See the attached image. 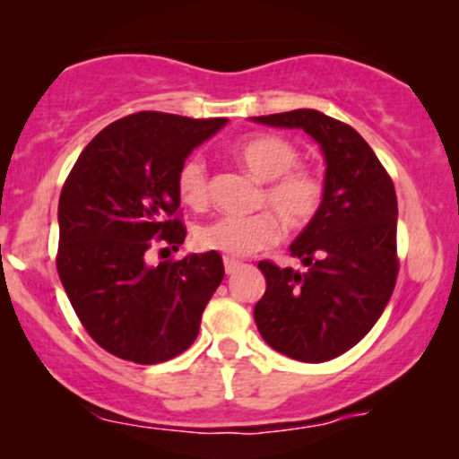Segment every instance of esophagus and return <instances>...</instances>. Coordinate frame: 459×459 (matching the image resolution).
<instances>
[{
  "label": "esophagus",
  "instance_id": "esophagus-1",
  "mask_svg": "<svg viewBox=\"0 0 459 459\" xmlns=\"http://www.w3.org/2000/svg\"><path fill=\"white\" fill-rule=\"evenodd\" d=\"M239 267H244V263L237 261V259H230V256H224V270H226V273L239 272Z\"/></svg>",
  "mask_w": 459,
  "mask_h": 459
}]
</instances>
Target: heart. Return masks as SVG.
<instances>
[{"label": "heart", "instance_id": "obj_1", "mask_svg": "<svg viewBox=\"0 0 459 459\" xmlns=\"http://www.w3.org/2000/svg\"><path fill=\"white\" fill-rule=\"evenodd\" d=\"M233 152L252 175L265 181L256 196V207H265L273 213L222 215L200 224L196 229L200 247L229 256H247L278 239L281 226L276 217L291 233L308 229L317 220L328 186L317 168L299 163L302 152L298 144L282 135L265 134L239 142ZM177 192L178 198L192 209H204L209 204V170L198 155L187 157L178 166Z\"/></svg>", "mask_w": 459, "mask_h": 459}]
</instances>
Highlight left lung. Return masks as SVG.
<instances>
[{
    "mask_svg": "<svg viewBox=\"0 0 459 459\" xmlns=\"http://www.w3.org/2000/svg\"><path fill=\"white\" fill-rule=\"evenodd\" d=\"M255 120L304 129L328 163L324 209L291 244L304 270L259 263L267 289L255 307L256 328L293 360H332L365 339L393 296L399 273L393 178L354 127L317 109Z\"/></svg>",
    "mask_w": 459,
    "mask_h": 459,
    "instance_id": "obj_1",
    "label": "left lung"
}]
</instances>
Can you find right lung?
I'll return each mask as SVG.
<instances>
[{
    "instance_id": "right-lung-1",
    "label": "right lung",
    "mask_w": 459,
    "mask_h": 459,
    "mask_svg": "<svg viewBox=\"0 0 459 459\" xmlns=\"http://www.w3.org/2000/svg\"><path fill=\"white\" fill-rule=\"evenodd\" d=\"M226 118L138 112L108 125L77 157L57 204L56 267L73 308L105 351L157 365L196 341L224 278L218 252L149 265L186 241L177 170Z\"/></svg>"
}]
</instances>
